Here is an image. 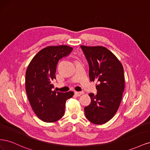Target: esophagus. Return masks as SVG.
<instances>
[{
  "mask_svg": "<svg viewBox=\"0 0 150 150\" xmlns=\"http://www.w3.org/2000/svg\"><path fill=\"white\" fill-rule=\"evenodd\" d=\"M84 93L83 91H80V92H78V91H76L75 92V95L76 96H81V95L83 94Z\"/></svg>",
  "mask_w": 150,
  "mask_h": 150,
  "instance_id": "1",
  "label": "esophagus"
}]
</instances>
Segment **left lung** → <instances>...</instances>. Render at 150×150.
<instances>
[{"mask_svg":"<svg viewBox=\"0 0 150 150\" xmlns=\"http://www.w3.org/2000/svg\"><path fill=\"white\" fill-rule=\"evenodd\" d=\"M81 47L89 64L90 81L98 83L97 94H89L91 103L84 108L85 115L94 124H104L115 116L120 107L125 89L123 67L106 47Z\"/></svg>","mask_w":150,"mask_h":150,"instance_id":"1","label":"left lung"}]
</instances>
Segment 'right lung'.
<instances>
[{"label":"right lung","instance_id":"obj_1","mask_svg":"<svg viewBox=\"0 0 150 150\" xmlns=\"http://www.w3.org/2000/svg\"><path fill=\"white\" fill-rule=\"evenodd\" d=\"M66 46H48L36 54L25 72V90L30 106L39 119L46 122L60 120L64 114L66 102L74 93L52 91L58 61L72 52Z\"/></svg>","mask_w":150,"mask_h":150}]
</instances>
